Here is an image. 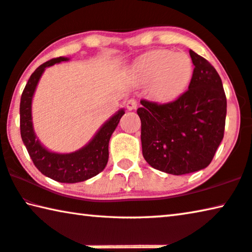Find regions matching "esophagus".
<instances>
[{
  "label": "esophagus",
  "instance_id": "esophagus-1",
  "mask_svg": "<svg viewBox=\"0 0 252 252\" xmlns=\"http://www.w3.org/2000/svg\"><path fill=\"white\" fill-rule=\"evenodd\" d=\"M126 107H127V109H128V110L136 109V108H137V100L134 99V98L128 99V100H127V102H126Z\"/></svg>",
  "mask_w": 252,
  "mask_h": 252
}]
</instances>
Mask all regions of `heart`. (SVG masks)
Wrapping results in <instances>:
<instances>
[{
    "label": "heart",
    "instance_id": "b5f03b06",
    "mask_svg": "<svg viewBox=\"0 0 252 252\" xmlns=\"http://www.w3.org/2000/svg\"><path fill=\"white\" fill-rule=\"evenodd\" d=\"M138 82L151 83L150 91L158 101H171L183 94L192 79L193 64L186 53L158 49L143 55L133 67Z\"/></svg>",
    "mask_w": 252,
    "mask_h": 252
}]
</instances>
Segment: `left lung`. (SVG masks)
<instances>
[{
    "label": "left lung",
    "mask_w": 252,
    "mask_h": 252,
    "mask_svg": "<svg viewBox=\"0 0 252 252\" xmlns=\"http://www.w3.org/2000/svg\"><path fill=\"white\" fill-rule=\"evenodd\" d=\"M195 65L188 90L173 101L142 99V152L154 169L186 175L211 163L224 136L226 96L214 66L192 50Z\"/></svg>",
    "instance_id": "left-lung-1"
}]
</instances>
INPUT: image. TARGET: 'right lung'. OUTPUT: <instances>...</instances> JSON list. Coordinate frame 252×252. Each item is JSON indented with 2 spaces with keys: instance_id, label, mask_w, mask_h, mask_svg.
I'll return each mask as SVG.
<instances>
[{
  "instance_id": "1",
  "label": "right lung",
  "mask_w": 252,
  "mask_h": 252,
  "mask_svg": "<svg viewBox=\"0 0 252 252\" xmlns=\"http://www.w3.org/2000/svg\"><path fill=\"white\" fill-rule=\"evenodd\" d=\"M64 61H67L66 57H57L46 62L37 67L30 76L21 94L20 133L23 144L26 145L33 164L42 175L59 183L74 184L96 176L107 165L109 158L108 145H109L110 136L125 111L123 109L119 110L99 129L88 145L74 153L59 154L46 150L33 133L32 100L34 89L45 68Z\"/></svg>"
}]
</instances>
